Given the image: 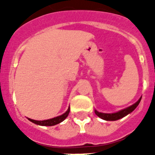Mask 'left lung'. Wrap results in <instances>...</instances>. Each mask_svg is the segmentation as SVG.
Returning <instances> with one entry per match:
<instances>
[{
	"instance_id": "left-lung-1",
	"label": "left lung",
	"mask_w": 155,
	"mask_h": 155,
	"mask_svg": "<svg viewBox=\"0 0 155 155\" xmlns=\"http://www.w3.org/2000/svg\"><path fill=\"white\" fill-rule=\"evenodd\" d=\"M142 97H140V99L137 101L135 104H134L133 105L130 106L126 108H124L122 110H120L114 113H99L98 111L95 110V113L97 114L99 117H101L103 120H119L120 118L124 117L126 115H128L129 113H132L133 111L134 110L135 108H137V105L139 104L140 101H141Z\"/></svg>"
}]
</instances>
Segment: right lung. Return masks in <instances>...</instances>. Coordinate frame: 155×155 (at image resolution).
I'll return each mask as SVG.
<instances>
[{"instance_id": "right-lung-1", "label": "right lung", "mask_w": 155, "mask_h": 155, "mask_svg": "<svg viewBox=\"0 0 155 155\" xmlns=\"http://www.w3.org/2000/svg\"><path fill=\"white\" fill-rule=\"evenodd\" d=\"M69 113H70V107L68 108L67 112L63 113V115L58 116V117H56L51 118V119H48V120H33V119H30V118H28V120H30L31 122L35 123V124H36V125H44V126H52V125H57V124H58V123L63 121V120H65L66 118L68 117Z\"/></svg>"}]
</instances>
